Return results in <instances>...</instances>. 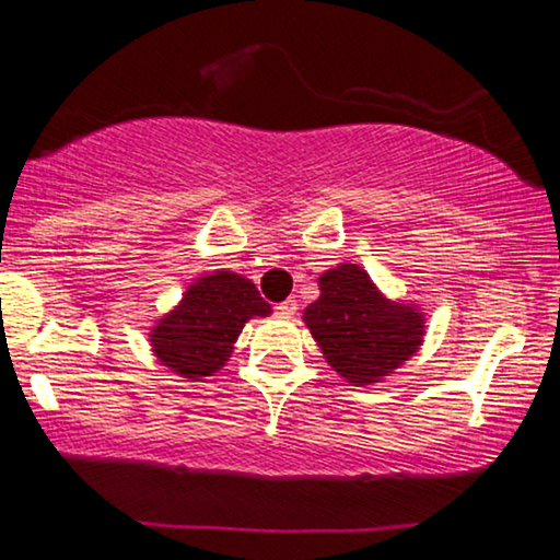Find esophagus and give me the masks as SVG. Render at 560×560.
I'll return each mask as SVG.
<instances>
[{
	"instance_id": "esophagus-1",
	"label": "esophagus",
	"mask_w": 560,
	"mask_h": 560,
	"mask_svg": "<svg viewBox=\"0 0 560 560\" xmlns=\"http://www.w3.org/2000/svg\"><path fill=\"white\" fill-rule=\"evenodd\" d=\"M296 307H300V304H296L294 296H289V300H284L281 304H276V313H279L281 317H292L296 313Z\"/></svg>"
}]
</instances>
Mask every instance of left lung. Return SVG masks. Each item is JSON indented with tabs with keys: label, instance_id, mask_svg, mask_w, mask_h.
Returning <instances> with one entry per match:
<instances>
[{
	"label": "left lung",
	"instance_id": "8db88e82",
	"mask_svg": "<svg viewBox=\"0 0 560 560\" xmlns=\"http://www.w3.org/2000/svg\"><path fill=\"white\" fill-rule=\"evenodd\" d=\"M320 296L302 320L320 346L325 362L351 385L364 387L390 377L421 349L427 313L390 300L359 264H338L317 279Z\"/></svg>",
	"mask_w": 560,
	"mask_h": 560
}]
</instances>
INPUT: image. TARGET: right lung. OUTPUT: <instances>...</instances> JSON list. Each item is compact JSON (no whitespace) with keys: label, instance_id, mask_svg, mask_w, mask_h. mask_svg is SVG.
Here are the masks:
<instances>
[{"label":"right lung","instance_id":"add662e5","mask_svg":"<svg viewBox=\"0 0 560 560\" xmlns=\"http://www.w3.org/2000/svg\"><path fill=\"white\" fill-rule=\"evenodd\" d=\"M268 315L271 304L243 273L228 268L203 273L190 281L183 300L152 325V353L186 382H203L230 362L245 323Z\"/></svg>","mask_w":560,"mask_h":560}]
</instances>
